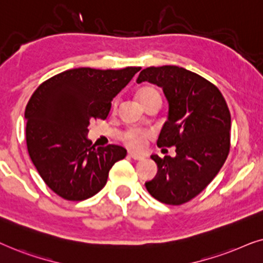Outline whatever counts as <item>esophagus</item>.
<instances>
[{
	"label": "esophagus",
	"instance_id": "34e87169",
	"mask_svg": "<svg viewBox=\"0 0 263 263\" xmlns=\"http://www.w3.org/2000/svg\"><path fill=\"white\" fill-rule=\"evenodd\" d=\"M128 155L131 156L134 160H143V159H144V155H141V154H137V153H134V152H129Z\"/></svg>",
	"mask_w": 263,
	"mask_h": 263
}]
</instances>
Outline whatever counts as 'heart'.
Masks as SVG:
<instances>
[{
  "label": "heart",
  "instance_id": "1",
  "mask_svg": "<svg viewBox=\"0 0 263 263\" xmlns=\"http://www.w3.org/2000/svg\"><path fill=\"white\" fill-rule=\"evenodd\" d=\"M137 99L143 107H145L146 104L156 100H161L160 91L156 89L154 85H143L139 87L137 91ZM115 108V103H114ZM150 137L149 132L143 131V129L139 128H128L126 129L124 134V137H122V141H124L126 144L134 149H142L144 146L146 139Z\"/></svg>",
  "mask_w": 263,
  "mask_h": 263
}]
</instances>
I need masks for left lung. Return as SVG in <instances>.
<instances>
[{"label": "left lung", "mask_w": 263, "mask_h": 263, "mask_svg": "<svg viewBox=\"0 0 263 263\" xmlns=\"http://www.w3.org/2000/svg\"><path fill=\"white\" fill-rule=\"evenodd\" d=\"M162 87L170 104L157 146H176V157L153 155L157 174L145 187L157 201L184 204L204 190L231 148V114L222 93L197 73L178 66L148 67L137 83Z\"/></svg>", "instance_id": "1"}]
</instances>
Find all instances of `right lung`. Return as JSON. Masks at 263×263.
I'll use <instances>...</instances> for the list:
<instances>
[{"label":"right lung","instance_id":"add662e5","mask_svg":"<svg viewBox=\"0 0 263 263\" xmlns=\"http://www.w3.org/2000/svg\"><path fill=\"white\" fill-rule=\"evenodd\" d=\"M141 67L67 69L37 87L25 109L27 152L44 183L67 201L102 190L125 148L92 145L90 122L107 119L111 101Z\"/></svg>","mask_w":263,"mask_h":263}]
</instances>
